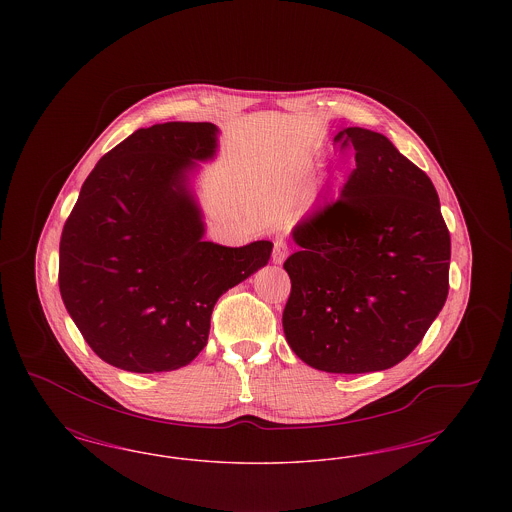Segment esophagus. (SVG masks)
Segmentation results:
<instances>
[{"mask_svg": "<svg viewBox=\"0 0 512 512\" xmlns=\"http://www.w3.org/2000/svg\"><path fill=\"white\" fill-rule=\"evenodd\" d=\"M286 257H288V247H286V244H284L282 240H276L274 251H272V261H274L276 265H282V263L286 261Z\"/></svg>", "mask_w": 512, "mask_h": 512, "instance_id": "1", "label": "esophagus"}]
</instances>
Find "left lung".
I'll list each match as a JSON object with an SVG mask.
<instances>
[{
	"instance_id": "1",
	"label": "left lung",
	"mask_w": 512,
	"mask_h": 512,
	"mask_svg": "<svg viewBox=\"0 0 512 512\" xmlns=\"http://www.w3.org/2000/svg\"><path fill=\"white\" fill-rule=\"evenodd\" d=\"M357 169L340 199L292 230L299 249L282 326L309 366L363 374L401 363L449 292L451 238L428 174L384 134L351 126L334 138Z\"/></svg>"
}]
</instances>
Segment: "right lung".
I'll use <instances>...</instances> for the list:
<instances>
[{"label": "right lung", "instance_id": "add662e5", "mask_svg": "<svg viewBox=\"0 0 512 512\" xmlns=\"http://www.w3.org/2000/svg\"><path fill=\"white\" fill-rule=\"evenodd\" d=\"M219 128H140L99 159L63 226L59 290L99 359L153 374L190 365L207 345L220 295L265 267L272 242H205L190 190Z\"/></svg>", "mask_w": 512, "mask_h": 512}]
</instances>
